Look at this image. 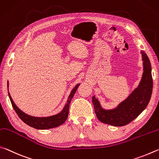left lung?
Here are the masks:
<instances>
[{
    "instance_id": "obj_1",
    "label": "left lung",
    "mask_w": 159,
    "mask_h": 159,
    "mask_svg": "<svg viewBox=\"0 0 159 159\" xmlns=\"http://www.w3.org/2000/svg\"><path fill=\"white\" fill-rule=\"evenodd\" d=\"M143 56L144 72L141 82L137 89L115 109L105 110L100 105L98 99L92 97V102L97 118L104 124L115 126H123L129 124L145 109L151 98L153 89L151 63L146 53Z\"/></svg>"
}]
</instances>
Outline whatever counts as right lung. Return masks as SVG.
<instances>
[{
	"label": "right lung",
	"mask_w": 159,
	"mask_h": 159,
	"mask_svg": "<svg viewBox=\"0 0 159 159\" xmlns=\"http://www.w3.org/2000/svg\"><path fill=\"white\" fill-rule=\"evenodd\" d=\"M80 85V84H77L74 87L73 89L72 90L70 94V96H68L67 103L66 104L65 107H63V110L61 111L60 113L51 116H47V117H35V116H32L29 115H26V114L22 112L21 110H19L17 106L15 104V102H14L12 98H11L9 91H8V95H9V98L10 99L11 103H12L14 110H15V112L17 114L19 117L20 118L25 124H26L27 125H29V126L34 128V129H49L61 126V125H62L64 122L66 121V119H68L70 103L71 100L73 98L74 94L76 92L77 88Z\"/></svg>",
	"instance_id": "add662e5"
}]
</instances>
